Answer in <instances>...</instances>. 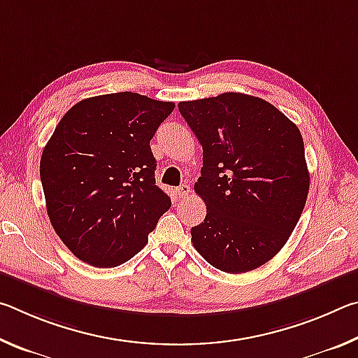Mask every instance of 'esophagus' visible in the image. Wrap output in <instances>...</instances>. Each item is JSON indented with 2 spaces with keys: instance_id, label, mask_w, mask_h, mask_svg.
<instances>
[{
  "instance_id": "34e87169",
  "label": "esophagus",
  "mask_w": 358,
  "mask_h": 358,
  "mask_svg": "<svg viewBox=\"0 0 358 358\" xmlns=\"http://www.w3.org/2000/svg\"><path fill=\"white\" fill-rule=\"evenodd\" d=\"M187 194H189V186H187V183H181L177 187V196L180 199H185V197H187Z\"/></svg>"
}]
</instances>
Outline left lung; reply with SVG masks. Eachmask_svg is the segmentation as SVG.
<instances>
[{
	"label": "left lung",
	"mask_w": 358,
	"mask_h": 358,
	"mask_svg": "<svg viewBox=\"0 0 358 358\" xmlns=\"http://www.w3.org/2000/svg\"><path fill=\"white\" fill-rule=\"evenodd\" d=\"M178 110L203 150L194 191L207 216L191 229L192 245L226 273L257 268L286 245L305 208L310 172L300 131L250 94L183 101Z\"/></svg>",
	"instance_id": "left-lung-1"
}]
</instances>
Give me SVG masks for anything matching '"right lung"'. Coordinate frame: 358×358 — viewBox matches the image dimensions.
I'll use <instances>...</instances> for the list:
<instances>
[{
    "label": "right lung",
    "mask_w": 358,
    "mask_h": 358,
    "mask_svg": "<svg viewBox=\"0 0 358 358\" xmlns=\"http://www.w3.org/2000/svg\"><path fill=\"white\" fill-rule=\"evenodd\" d=\"M173 102L123 92L72 106L41 157L47 215L83 262L124 264L147 245L171 197L156 186L150 141Z\"/></svg>",
    "instance_id": "obj_1"
}]
</instances>
